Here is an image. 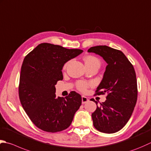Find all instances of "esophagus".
<instances>
[{
  "instance_id": "obj_1",
  "label": "esophagus",
  "mask_w": 151,
  "mask_h": 151,
  "mask_svg": "<svg viewBox=\"0 0 151 151\" xmlns=\"http://www.w3.org/2000/svg\"><path fill=\"white\" fill-rule=\"evenodd\" d=\"M88 101V99L86 96H82V104H84V103H87Z\"/></svg>"
}]
</instances>
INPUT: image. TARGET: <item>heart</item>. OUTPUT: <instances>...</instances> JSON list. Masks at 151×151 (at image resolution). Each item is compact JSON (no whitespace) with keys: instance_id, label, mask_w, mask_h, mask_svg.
<instances>
[{"instance_id":"b5f03b06","label":"heart","mask_w":151,"mask_h":151,"mask_svg":"<svg viewBox=\"0 0 151 151\" xmlns=\"http://www.w3.org/2000/svg\"><path fill=\"white\" fill-rule=\"evenodd\" d=\"M84 60L86 65V66L91 65H94V64L100 65V60L98 58H96V56L91 55H87L86 57L84 58ZM67 65H68V63L65 64L64 69H65L67 67ZM91 86V83H89V82H87L83 81H79L76 83V88H77L79 91H82V92H84V91H86L88 88L90 86Z\"/></svg>"}]
</instances>
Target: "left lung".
I'll list each match as a JSON object with an SVG mask.
<instances>
[{"label":"left lung","mask_w":151,"mask_h":151,"mask_svg":"<svg viewBox=\"0 0 151 151\" xmlns=\"http://www.w3.org/2000/svg\"><path fill=\"white\" fill-rule=\"evenodd\" d=\"M88 52L101 55L107 65L103 78L94 95L107 94L106 101L91 114L97 130L113 134L120 130L134 111L137 99L136 74L133 65L119 50L107 46L91 47Z\"/></svg>","instance_id":"obj_1"}]
</instances>
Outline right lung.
Masks as SVG:
<instances>
[{
	"label": "right lung",
	"instance_id": "1",
	"mask_svg": "<svg viewBox=\"0 0 151 151\" xmlns=\"http://www.w3.org/2000/svg\"><path fill=\"white\" fill-rule=\"evenodd\" d=\"M82 52L41 43L25 57L19 77V100L32 122L42 130L55 133L69 128L81 107L79 93L72 91L65 98L58 97L55 85L63 80L64 64Z\"/></svg>",
	"mask_w": 151,
	"mask_h": 151
}]
</instances>
